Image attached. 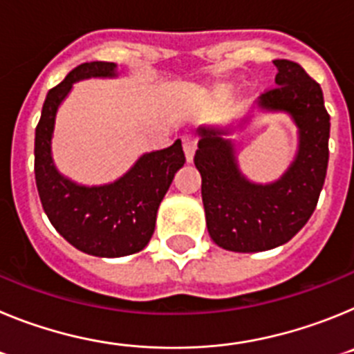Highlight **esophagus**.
<instances>
[{
    "label": "esophagus",
    "instance_id": "esophagus-1",
    "mask_svg": "<svg viewBox=\"0 0 354 354\" xmlns=\"http://www.w3.org/2000/svg\"><path fill=\"white\" fill-rule=\"evenodd\" d=\"M196 145H198V138L195 134H184L183 136V147H184V154H186L187 161H193V156H195Z\"/></svg>",
    "mask_w": 354,
    "mask_h": 354
}]
</instances>
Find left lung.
Wrapping results in <instances>:
<instances>
[{
    "label": "left lung",
    "mask_w": 354,
    "mask_h": 354,
    "mask_svg": "<svg viewBox=\"0 0 354 354\" xmlns=\"http://www.w3.org/2000/svg\"><path fill=\"white\" fill-rule=\"evenodd\" d=\"M273 64L277 86L262 93L259 106L290 115L298 127V152L280 179L270 184L248 180L237 167L234 143L223 138L228 129H198L195 167L202 175L209 236L230 252H264L292 239L310 220L326 177L330 115L323 90L301 65Z\"/></svg>",
    "instance_id": "obj_1"
}]
</instances>
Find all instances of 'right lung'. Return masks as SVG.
<instances>
[{"label": "right lung", "instance_id": "obj_1", "mask_svg": "<svg viewBox=\"0 0 354 354\" xmlns=\"http://www.w3.org/2000/svg\"><path fill=\"white\" fill-rule=\"evenodd\" d=\"M117 65L90 62L71 71L48 92L35 129V180L53 227L81 252L95 257H124L149 245L156 214L186 158L180 140L147 152L120 179L104 186H81L56 170L51 154L55 118L72 84L86 77H115Z\"/></svg>", "mask_w": 354, "mask_h": 354}]
</instances>
